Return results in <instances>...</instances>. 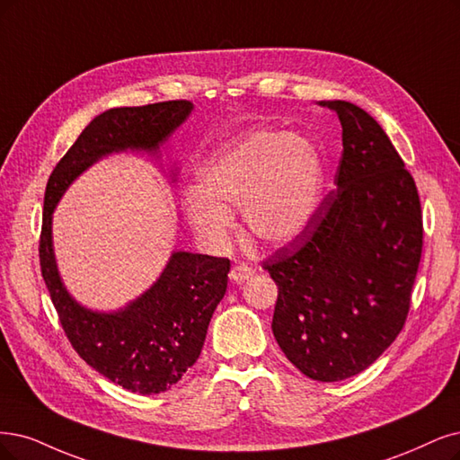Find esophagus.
Instances as JSON below:
<instances>
[{
    "mask_svg": "<svg viewBox=\"0 0 460 460\" xmlns=\"http://www.w3.org/2000/svg\"><path fill=\"white\" fill-rule=\"evenodd\" d=\"M252 275H253V269H252V267H248V265H244V263H239V265H234V267L231 269L229 279H231L233 282L239 284V282L248 280Z\"/></svg>",
    "mask_w": 460,
    "mask_h": 460,
    "instance_id": "esophagus-1",
    "label": "esophagus"
}]
</instances>
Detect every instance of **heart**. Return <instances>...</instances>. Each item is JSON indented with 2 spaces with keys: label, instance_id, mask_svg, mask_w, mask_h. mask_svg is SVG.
Masks as SVG:
<instances>
[{
  "label": "heart",
  "instance_id": "heart-1",
  "mask_svg": "<svg viewBox=\"0 0 460 460\" xmlns=\"http://www.w3.org/2000/svg\"><path fill=\"white\" fill-rule=\"evenodd\" d=\"M324 166L318 149L282 130H256L219 149L197 172V193L185 199L193 231L224 246L233 208L243 207L246 229L267 244L301 234L318 208Z\"/></svg>",
  "mask_w": 460,
  "mask_h": 460
}]
</instances>
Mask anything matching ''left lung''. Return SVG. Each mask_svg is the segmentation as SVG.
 I'll return each mask as SVG.
<instances>
[{
    "label": "left lung",
    "mask_w": 460,
    "mask_h": 460,
    "mask_svg": "<svg viewBox=\"0 0 460 460\" xmlns=\"http://www.w3.org/2000/svg\"><path fill=\"white\" fill-rule=\"evenodd\" d=\"M343 127L337 190L263 269L279 286L273 333L303 376L333 383L376 362L402 332L422 253L410 170L381 125L345 100L322 102Z\"/></svg>",
    "instance_id": "8db88e82"
}]
</instances>
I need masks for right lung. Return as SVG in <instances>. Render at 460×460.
Returning a JSON list of instances; mask_svg holds the SVG:
<instances>
[{
    "label": "right lung",
    "mask_w": 460,
    "mask_h": 460,
    "mask_svg": "<svg viewBox=\"0 0 460 460\" xmlns=\"http://www.w3.org/2000/svg\"><path fill=\"white\" fill-rule=\"evenodd\" d=\"M191 110V102L170 100L100 113L58 161L45 190L40 265L62 330L84 362L130 393H164L197 362L210 318L226 296L231 261L176 252L159 280L128 307L93 313L77 305L60 282L50 219L66 187L84 168L111 151H155Z\"/></svg>",
    "instance_id": "1"
}]
</instances>
